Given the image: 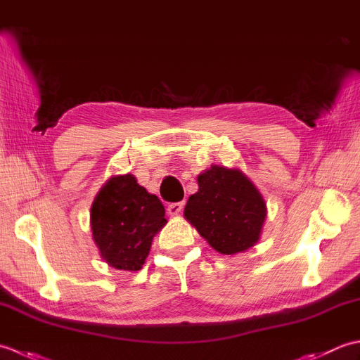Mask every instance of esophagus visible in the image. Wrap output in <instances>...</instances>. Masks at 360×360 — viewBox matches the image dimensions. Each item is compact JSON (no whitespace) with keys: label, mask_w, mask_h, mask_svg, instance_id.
<instances>
[{"label":"esophagus","mask_w":360,"mask_h":360,"mask_svg":"<svg viewBox=\"0 0 360 360\" xmlns=\"http://www.w3.org/2000/svg\"><path fill=\"white\" fill-rule=\"evenodd\" d=\"M182 209H184V202H173V204L168 205L167 210L172 217H174V215H178V213H181Z\"/></svg>","instance_id":"34e87169"}]
</instances>
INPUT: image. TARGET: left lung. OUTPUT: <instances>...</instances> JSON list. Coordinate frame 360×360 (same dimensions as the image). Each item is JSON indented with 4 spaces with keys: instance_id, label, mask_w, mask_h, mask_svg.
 Returning <instances> with one entry per match:
<instances>
[{
    "instance_id": "8db88e82",
    "label": "left lung",
    "mask_w": 360,
    "mask_h": 360,
    "mask_svg": "<svg viewBox=\"0 0 360 360\" xmlns=\"http://www.w3.org/2000/svg\"><path fill=\"white\" fill-rule=\"evenodd\" d=\"M198 187L184 217L209 246L223 255L255 246L267 209L254 182L240 168L212 165L198 176Z\"/></svg>"
}]
</instances>
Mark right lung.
Listing matches in <instances>:
<instances>
[{"label": "right lung", "instance_id": "right-lung-1", "mask_svg": "<svg viewBox=\"0 0 360 360\" xmlns=\"http://www.w3.org/2000/svg\"><path fill=\"white\" fill-rule=\"evenodd\" d=\"M167 224L165 209L131 173L112 176L91 205V231L105 263L119 271L142 269L155 235Z\"/></svg>", "mask_w": 360, "mask_h": 360}]
</instances>
